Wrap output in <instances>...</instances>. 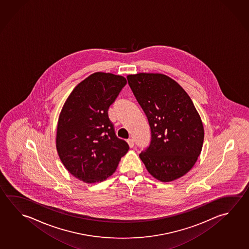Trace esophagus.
Listing matches in <instances>:
<instances>
[{
	"label": "esophagus",
	"instance_id": "1",
	"mask_svg": "<svg viewBox=\"0 0 249 249\" xmlns=\"http://www.w3.org/2000/svg\"><path fill=\"white\" fill-rule=\"evenodd\" d=\"M127 143H128V145H129V146H130L131 148H132V147L134 146V141H133L132 139H129V140L127 141Z\"/></svg>",
	"mask_w": 249,
	"mask_h": 249
}]
</instances>
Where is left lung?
<instances>
[{"mask_svg": "<svg viewBox=\"0 0 249 249\" xmlns=\"http://www.w3.org/2000/svg\"><path fill=\"white\" fill-rule=\"evenodd\" d=\"M129 86L149 122L152 139L140 158L151 176L172 181L193 167L201 154L204 130L192 100L163 73L127 75Z\"/></svg>", "mask_w": 249, "mask_h": 249, "instance_id": "1", "label": "left lung"}]
</instances>
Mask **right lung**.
<instances>
[{
    "label": "right lung",
    "instance_id": "add662e5",
    "mask_svg": "<svg viewBox=\"0 0 249 249\" xmlns=\"http://www.w3.org/2000/svg\"><path fill=\"white\" fill-rule=\"evenodd\" d=\"M126 79L96 72L80 82L60 111L56 148L68 172L80 181L95 183L112 176L129 150L115 134L108 109Z\"/></svg>",
    "mask_w": 249,
    "mask_h": 249
}]
</instances>
